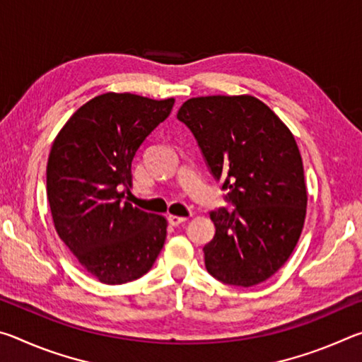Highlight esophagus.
Returning <instances> with one entry per match:
<instances>
[{"label":"esophagus","mask_w":362,"mask_h":362,"mask_svg":"<svg viewBox=\"0 0 362 362\" xmlns=\"http://www.w3.org/2000/svg\"><path fill=\"white\" fill-rule=\"evenodd\" d=\"M168 220H169V223L173 225V226H177V225H180V223H183V222H187L188 220V217H179V216H169L168 217Z\"/></svg>","instance_id":"esophagus-1"}]
</instances>
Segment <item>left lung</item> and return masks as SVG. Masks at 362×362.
<instances>
[{
	"label": "left lung",
	"mask_w": 362,
	"mask_h": 362,
	"mask_svg": "<svg viewBox=\"0 0 362 362\" xmlns=\"http://www.w3.org/2000/svg\"><path fill=\"white\" fill-rule=\"evenodd\" d=\"M177 118L198 142L235 209L211 212L207 272L250 287L273 276L296 249L306 216L303 163L292 132L252 95L194 97Z\"/></svg>",
	"instance_id": "1"
}]
</instances>
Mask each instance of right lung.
<instances>
[{
    "mask_svg": "<svg viewBox=\"0 0 362 362\" xmlns=\"http://www.w3.org/2000/svg\"><path fill=\"white\" fill-rule=\"evenodd\" d=\"M173 107L174 99L107 93L79 107L54 140L46 169L54 226L100 283L144 276L166 241V218L121 198L139 146Z\"/></svg>",
    "mask_w": 362,
    "mask_h": 362,
    "instance_id": "add662e5",
    "label": "right lung"
}]
</instances>
